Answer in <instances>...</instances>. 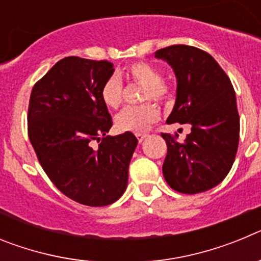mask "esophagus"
Masks as SVG:
<instances>
[{"mask_svg": "<svg viewBox=\"0 0 261 261\" xmlns=\"http://www.w3.org/2000/svg\"><path fill=\"white\" fill-rule=\"evenodd\" d=\"M136 137H137L138 142H142L145 138L147 137V135H145V133H137V135H136Z\"/></svg>", "mask_w": 261, "mask_h": 261, "instance_id": "obj_1", "label": "esophagus"}]
</instances>
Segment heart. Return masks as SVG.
I'll use <instances>...</instances> for the list:
<instances>
[{
	"instance_id": "heart-1",
	"label": "heart",
	"mask_w": 261,
	"mask_h": 261,
	"mask_svg": "<svg viewBox=\"0 0 261 261\" xmlns=\"http://www.w3.org/2000/svg\"><path fill=\"white\" fill-rule=\"evenodd\" d=\"M129 77L138 85L145 86L142 100L153 99L162 102L168 96L166 86H163V75L155 66L146 62H137L129 68ZM102 102L110 108H117L123 99V82L119 75L114 74L106 80L100 90ZM159 111L151 103L141 106H129L123 108L115 117V125L123 132L144 133L151 124L158 121Z\"/></svg>"
}]
</instances>
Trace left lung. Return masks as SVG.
<instances>
[{"mask_svg":"<svg viewBox=\"0 0 261 261\" xmlns=\"http://www.w3.org/2000/svg\"><path fill=\"white\" fill-rule=\"evenodd\" d=\"M176 77V99L167 124L191 125L186 142L162 133L167 144L163 176L180 193L205 192L229 174L239 142L235 91L216 60L190 45H171L155 52Z\"/></svg>","mask_w":261,"mask_h":261,"instance_id":"obj_1","label":"left lung"}]
</instances>
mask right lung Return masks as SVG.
I'll list each match as a JSON object with an SVG mask.
<instances>
[{
	"instance_id": "1",
	"label": "right lung",
	"mask_w": 261,
	"mask_h": 261,
	"mask_svg": "<svg viewBox=\"0 0 261 261\" xmlns=\"http://www.w3.org/2000/svg\"><path fill=\"white\" fill-rule=\"evenodd\" d=\"M114 71L108 61L65 57L30 98L29 137L41 167L64 195L89 206L110 205L125 192L138 144L130 132L107 136L112 119L100 90Z\"/></svg>"
}]
</instances>
